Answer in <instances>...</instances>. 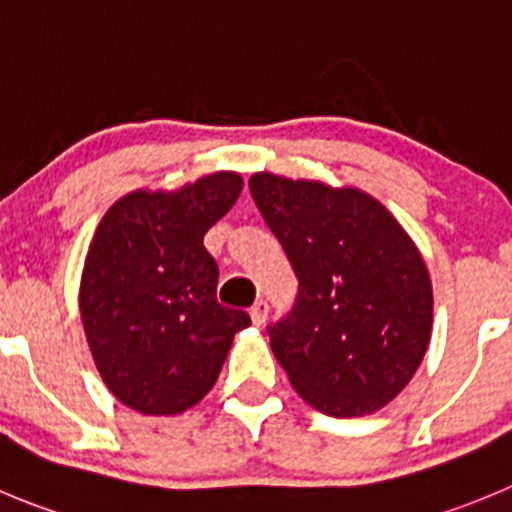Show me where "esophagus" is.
Masks as SVG:
<instances>
[{
	"label": "esophagus",
	"instance_id": "obj_1",
	"mask_svg": "<svg viewBox=\"0 0 512 512\" xmlns=\"http://www.w3.org/2000/svg\"><path fill=\"white\" fill-rule=\"evenodd\" d=\"M266 319H269V301L259 299L256 304L251 306V321L256 326H261V324H266Z\"/></svg>",
	"mask_w": 512,
	"mask_h": 512
}]
</instances>
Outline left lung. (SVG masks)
<instances>
[{"mask_svg": "<svg viewBox=\"0 0 512 512\" xmlns=\"http://www.w3.org/2000/svg\"><path fill=\"white\" fill-rule=\"evenodd\" d=\"M251 196L299 279L269 326L296 392L324 415L364 417L407 387L432 334L425 259L397 218L359 188L253 173Z\"/></svg>", "mask_w": 512, "mask_h": 512, "instance_id": "obj_1", "label": "left lung"}]
</instances>
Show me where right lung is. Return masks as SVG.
Instances as JSON below:
<instances>
[{
  "label": "right lung",
  "mask_w": 512,
  "mask_h": 512,
  "mask_svg": "<svg viewBox=\"0 0 512 512\" xmlns=\"http://www.w3.org/2000/svg\"><path fill=\"white\" fill-rule=\"evenodd\" d=\"M241 188V175L221 170L178 191H133L102 216L82 269L80 314L102 382L130 410H191L251 324L246 311L218 304V266L203 246Z\"/></svg>",
  "instance_id": "right-lung-1"
}]
</instances>
